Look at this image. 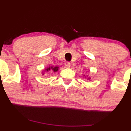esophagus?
<instances>
[{
  "label": "esophagus",
  "mask_w": 131,
  "mask_h": 131,
  "mask_svg": "<svg viewBox=\"0 0 131 131\" xmlns=\"http://www.w3.org/2000/svg\"><path fill=\"white\" fill-rule=\"evenodd\" d=\"M65 67L66 68H70L71 67V63L70 62H67L65 63Z\"/></svg>",
  "instance_id": "1"
}]
</instances>
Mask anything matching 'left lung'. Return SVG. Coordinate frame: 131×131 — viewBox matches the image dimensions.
<instances>
[{"label": "left lung", "mask_w": 131, "mask_h": 131, "mask_svg": "<svg viewBox=\"0 0 131 131\" xmlns=\"http://www.w3.org/2000/svg\"><path fill=\"white\" fill-rule=\"evenodd\" d=\"M88 79H90V78H88Z\"/></svg>", "instance_id": "8db88e82"}]
</instances>
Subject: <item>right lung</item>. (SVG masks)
I'll return each mask as SVG.
<instances>
[{
    "instance_id": "obj_1",
    "label": "right lung",
    "mask_w": 131,
    "mask_h": 131,
    "mask_svg": "<svg viewBox=\"0 0 131 131\" xmlns=\"http://www.w3.org/2000/svg\"><path fill=\"white\" fill-rule=\"evenodd\" d=\"M52 71L53 72H57L58 70H59V67H53V66H50V67H49L48 68H47L45 69V71Z\"/></svg>"
}]
</instances>
